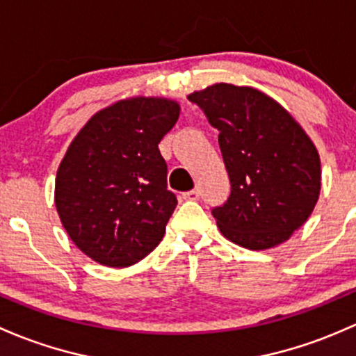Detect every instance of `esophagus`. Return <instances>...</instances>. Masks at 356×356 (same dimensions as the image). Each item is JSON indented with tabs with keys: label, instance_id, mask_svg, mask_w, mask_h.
<instances>
[{
	"label": "esophagus",
	"instance_id": "34e87169",
	"mask_svg": "<svg viewBox=\"0 0 356 356\" xmlns=\"http://www.w3.org/2000/svg\"><path fill=\"white\" fill-rule=\"evenodd\" d=\"M183 199H186V200H199L200 199V190L199 188L188 190V192L183 193Z\"/></svg>",
	"mask_w": 356,
	"mask_h": 356
}]
</instances>
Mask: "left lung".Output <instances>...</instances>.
I'll use <instances>...</instances> for the list:
<instances>
[{
  "label": "left lung",
  "instance_id": "8db88e82",
  "mask_svg": "<svg viewBox=\"0 0 356 356\" xmlns=\"http://www.w3.org/2000/svg\"><path fill=\"white\" fill-rule=\"evenodd\" d=\"M219 131L232 193L212 209L222 236L248 250L286 241L321 193L314 142L273 97L252 87L214 83L190 94Z\"/></svg>",
  "mask_w": 356,
  "mask_h": 356
}]
</instances>
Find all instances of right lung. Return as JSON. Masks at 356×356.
Masks as SVG:
<instances>
[{
    "label": "right lung",
    "mask_w": 356,
    "mask_h": 356,
    "mask_svg": "<svg viewBox=\"0 0 356 356\" xmlns=\"http://www.w3.org/2000/svg\"><path fill=\"white\" fill-rule=\"evenodd\" d=\"M179 104L131 97L96 113L70 144L54 204L73 243L108 267H128L163 240L178 200L168 190L159 142Z\"/></svg>",
    "instance_id": "obj_1"
}]
</instances>
